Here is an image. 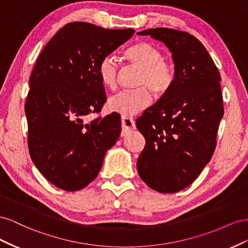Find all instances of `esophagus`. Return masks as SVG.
Instances as JSON below:
<instances>
[{
  "mask_svg": "<svg viewBox=\"0 0 248 248\" xmlns=\"http://www.w3.org/2000/svg\"><path fill=\"white\" fill-rule=\"evenodd\" d=\"M135 122L132 118L129 117H122V133L120 135L122 137H124L128 135L129 133H131L132 131L135 130Z\"/></svg>",
  "mask_w": 248,
  "mask_h": 248,
  "instance_id": "esophagus-1",
  "label": "esophagus"
}]
</instances>
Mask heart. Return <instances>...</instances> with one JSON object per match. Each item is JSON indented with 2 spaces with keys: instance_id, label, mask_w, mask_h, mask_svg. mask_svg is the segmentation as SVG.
<instances>
[{
  "instance_id": "1",
  "label": "heart",
  "mask_w": 248,
  "mask_h": 248,
  "mask_svg": "<svg viewBox=\"0 0 248 248\" xmlns=\"http://www.w3.org/2000/svg\"><path fill=\"white\" fill-rule=\"evenodd\" d=\"M125 58L133 66L140 69L134 90H122L108 101V109L124 117L135 115L151 104V93L163 97L171 89L175 80V69L170 62L163 59V52L148 41H140L128 48ZM118 63L112 55L103 57L98 63L97 74L103 86L113 89L116 86Z\"/></svg>"
}]
</instances>
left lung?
Segmentation results:
<instances>
[{
	"mask_svg": "<svg viewBox=\"0 0 248 248\" xmlns=\"http://www.w3.org/2000/svg\"><path fill=\"white\" fill-rule=\"evenodd\" d=\"M172 53L175 80L169 93L136 119L145 146L137 161L140 178L161 193L192 184L216 147L223 116L221 77L202 42L168 28L143 30Z\"/></svg>",
	"mask_w": 248,
	"mask_h": 248,
	"instance_id": "1",
	"label": "left lung"
}]
</instances>
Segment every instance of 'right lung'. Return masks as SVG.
<instances>
[{
	"label": "right lung",
	"instance_id": "obj_1",
	"mask_svg": "<svg viewBox=\"0 0 248 248\" xmlns=\"http://www.w3.org/2000/svg\"><path fill=\"white\" fill-rule=\"evenodd\" d=\"M133 29L108 30L73 22L42 49L25 103L28 147L53 185L78 191L93 182L120 134L118 113L88 120L107 101L97 74L101 59L129 40Z\"/></svg>",
	"mask_w": 248,
	"mask_h": 248
}]
</instances>
